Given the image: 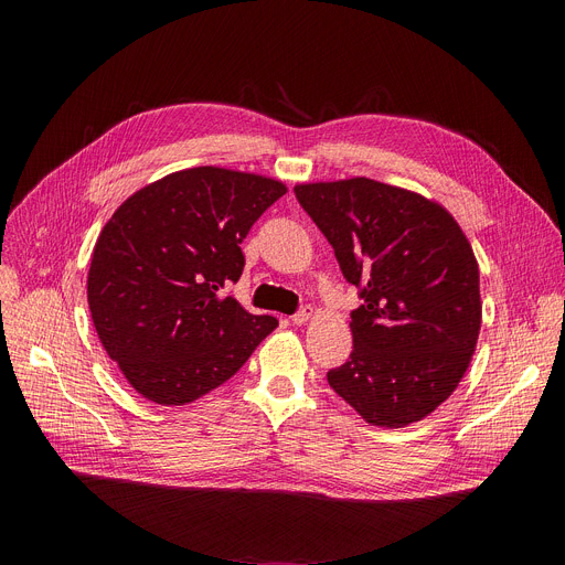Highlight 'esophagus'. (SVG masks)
<instances>
[{
  "label": "esophagus",
  "instance_id": "34e87169",
  "mask_svg": "<svg viewBox=\"0 0 565 565\" xmlns=\"http://www.w3.org/2000/svg\"><path fill=\"white\" fill-rule=\"evenodd\" d=\"M311 307H302L298 313H295V316H290V320H292V324H305L309 318H311Z\"/></svg>",
  "mask_w": 565,
  "mask_h": 565
}]
</instances>
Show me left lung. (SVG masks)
Masks as SVG:
<instances>
[{"label":"left lung","instance_id":"left-lung-1","mask_svg":"<svg viewBox=\"0 0 565 565\" xmlns=\"http://www.w3.org/2000/svg\"><path fill=\"white\" fill-rule=\"evenodd\" d=\"M295 196L364 300L330 387L373 426L422 422L458 387L481 330L479 263L462 228L439 203L371 178L307 183Z\"/></svg>","mask_w":565,"mask_h":565}]
</instances>
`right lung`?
Listing matches in <instances>:
<instances>
[{
    "mask_svg": "<svg viewBox=\"0 0 565 565\" xmlns=\"http://www.w3.org/2000/svg\"><path fill=\"white\" fill-rule=\"evenodd\" d=\"M284 194L275 178L194 167L141 188L105 224L88 267V309L109 360L143 398H201L277 328V318L245 311L222 288L241 279V243Z\"/></svg>",
    "mask_w": 565,
    "mask_h": 565,
    "instance_id": "add662e5",
    "label": "right lung"
}]
</instances>
